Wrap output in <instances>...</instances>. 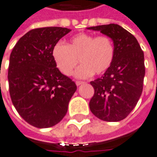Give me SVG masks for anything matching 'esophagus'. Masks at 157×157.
I'll return each instance as SVG.
<instances>
[{"mask_svg": "<svg viewBox=\"0 0 157 157\" xmlns=\"http://www.w3.org/2000/svg\"><path fill=\"white\" fill-rule=\"evenodd\" d=\"M83 83H84V82H79V81H76V82H75V84H76L77 86H80L81 84H83Z\"/></svg>", "mask_w": 157, "mask_h": 157, "instance_id": "obj_1", "label": "esophagus"}]
</instances>
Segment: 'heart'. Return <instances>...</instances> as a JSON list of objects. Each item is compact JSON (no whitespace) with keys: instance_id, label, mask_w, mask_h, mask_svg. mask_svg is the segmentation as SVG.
I'll return each mask as SVG.
<instances>
[{"instance_id":"1","label":"heart","mask_w":157,"mask_h":157,"mask_svg":"<svg viewBox=\"0 0 157 157\" xmlns=\"http://www.w3.org/2000/svg\"><path fill=\"white\" fill-rule=\"evenodd\" d=\"M116 55L113 40L106 35L95 36L88 33H79L68 40L67 44L56 43L52 50V59L59 71L66 76L72 75L77 69V78H88L95 73L101 75L112 65Z\"/></svg>"}]
</instances>
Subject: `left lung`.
I'll use <instances>...</instances> for the list:
<instances>
[{"label": "left lung", "mask_w": 157, "mask_h": 157, "mask_svg": "<svg viewBox=\"0 0 157 157\" xmlns=\"http://www.w3.org/2000/svg\"><path fill=\"white\" fill-rule=\"evenodd\" d=\"M113 40L116 55L112 65L101 77L90 82L94 94L89 102L92 113L105 121L125 119L137 105L145 74L144 52L135 37L115 24L89 27Z\"/></svg>", "instance_id": "left-lung-1"}]
</instances>
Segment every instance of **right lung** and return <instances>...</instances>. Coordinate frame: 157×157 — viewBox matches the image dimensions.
Returning <instances> with one entry per match:
<instances>
[{"mask_svg":"<svg viewBox=\"0 0 157 157\" xmlns=\"http://www.w3.org/2000/svg\"><path fill=\"white\" fill-rule=\"evenodd\" d=\"M71 29L44 27L29 30L10 55L9 93L20 117L38 128H51L66 115L76 85L57 68L53 46Z\"/></svg>","mask_w":157,"mask_h":157,"instance_id":"obj_1","label":"right lung"}]
</instances>
